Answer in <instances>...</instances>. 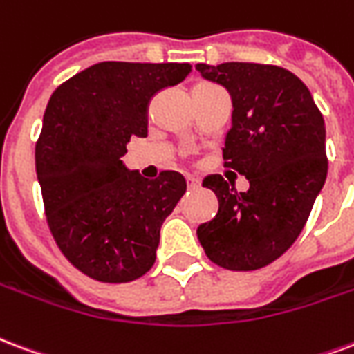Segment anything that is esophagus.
Instances as JSON below:
<instances>
[{"label": "esophagus", "instance_id": "esophagus-1", "mask_svg": "<svg viewBox=\"0 0 354 354\" xmlns=\"http://www.w3.org/2000/svg\"><path fill=\"white\" fill-rule=\"evenodd\" d=\"M187 187L190 188V190H194V188L200 187V179H196V177H190V175H188V177H187Z\"/></svg>", "mask_w": 354, "mask_h": 354}]
</instances>
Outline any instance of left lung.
<instances>
[{
  "mask_svg": "<svg viewBox=\"0 0 354 354\" xmlns=\"http://www.w3.org/2000/svg\"><path fill=\"white\" fill-rule=\"evenodd\" d=\"M196 69L232 95L224 166L249 180V190L237 192L221 175L203 179L216 194L218 213L198 226V239L224 270H260L300 236L326 180L324 118L288 69L249 62Z\"/></svg>",
  "mask_w": 354,
  "mask_h": 354,
  "instance_id": "1",
  "label": "left lung"
}]
</instances>
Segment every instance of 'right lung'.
<instances>
[{"label": "right lung", "instance_id": "add662e5", "mask_svg": "<svg viewBox=\"0 0 354 354\" xmlns=\"http://www.w3.org/2000/svg\"><path fill=\"white\" fill-rule=\"evenodd\" d=\"M190 64L100 62L54 90L35 145V169L54 241L102 283H128L156 260L160 228L187 190L177 171L143 179L122 164L147 138L149 103Z\"/></svg>", "mask_w": 354, "mask_h": 354}]
</instances>
